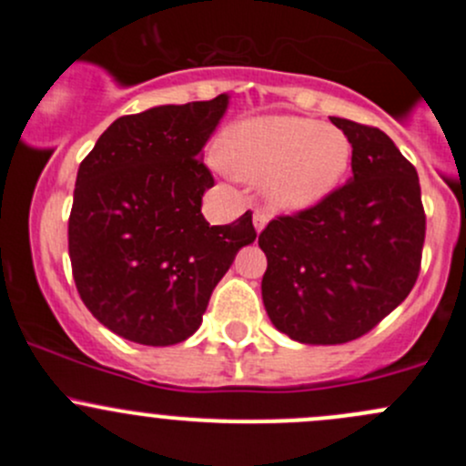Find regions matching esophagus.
Instances as JSON below:
<instances>
[{
	"instance_id": "obj_1",
	"label": "esophagus",
	"mask_w": 466,
	"mask_h": 466,
	"mask_svg": "<svg viewBox=\"0 0 466 466\" xmlns=\"http://www.w3.org/2000/svg\"><path fill=\"white\" fill-rule=\"evenodd\" d=\"M252 225H255L257 234H261L263 228H266V225H268V214H266V211L257 209L255 214H252Z\"/></svg>"
}]
</instances>
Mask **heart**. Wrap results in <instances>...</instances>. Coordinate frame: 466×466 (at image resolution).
<instances>
[{
	"mask_svg": "<svg viewBox=\"0 0 466 466\" xmlns=\"http://www.w3.org/2000/svg\"><path fill=\"white\" fill-rule=\"evenodd\" d=\"M351 162V144L340 128L307 116H255L225 130L218 171L259 182L277 211L311 209L338 189Z\"/></svg>",
	"mask_w": 466,
	"mask_h": 466,
	"instance_id": "heart-1",
	"label": "heart"
}]
</instances>
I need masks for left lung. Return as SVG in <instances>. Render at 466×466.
<instances>
[{
    "mask_svg": "<svg viewBox=\"0 0 466 466\" xmlns=\"http://www.w3.org/2000/svg\"><path fill=\"white\" fill-rule=\"evenodd\" d=\"M331 124L350 139L354 176L259 234L263 307L304 345L356 340L392 313L415 286L426 234L420 177L392 139L340 116Z\"/></svg>",
    "mask_w": 466,
    "mask_h": 466,
    "instance_id": "left-lung-1",
    "label": "left lung"
}]
</instances>
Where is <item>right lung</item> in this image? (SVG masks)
<instances>
[{
    "label": "right lung",
    "instance_id": "add662e5",
    "mask_svg": "<svg viewBox=\"0 0 466 466\" xmlns=\"http://www.w3.org/2000/svg\"><path fill=\"white\" fill-rule=\"evenodd\" d=\"M229 94L119 116L78 167L69 259L81 299L130 342L168 347L198 331L234 257L257 238L252 214L205 220L214 177L203 148Z\"/></svg>",
    "mask_w": 466,
    "mask_h": 466
}]
</instances>
